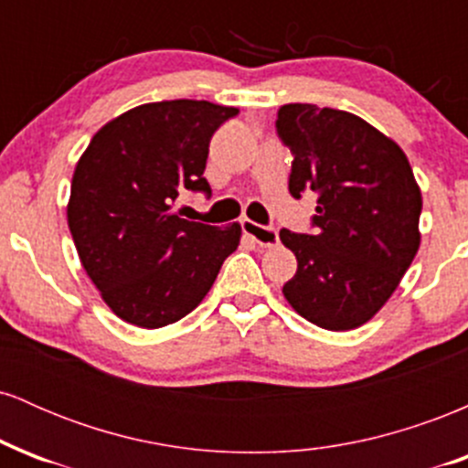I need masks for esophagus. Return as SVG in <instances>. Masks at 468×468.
Instances as JSON below:
<instances>
[{
  "label": "esophagus",
  "instance_id": "obj_1",
  "mask_svg": "<svg viewBox=\"0 0 468 468\" xmlns=\"http://www.w3.org/2000/svg\"><path fill=\"white\" fill-rule=\"evenodd\" d=\"M241 230H244V235H249L260 249H272L279 241L277 229L261 227V224L252 222V219H241Z\"/></svg>",
  "mask_w": 468,
  "mask_h": 468
}]
</instances>
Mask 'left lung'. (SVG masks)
Returning <instances> with one entry per match:
<instances>
[{
    "instance_id": "1",
    "label": "left lung",
    "mask_w": 468,
    "mask_h": 468,
    "mask_svg": "<svg viewBox=\"0 0 468 468\" xmlns=\"http://www.w3.org/2000/svg\"><path fill=\"white\" fill-rule=\"evenodd\" d=\"M277 132L292 152L288 189L319 193L314 235L279 230L297 257L283 297L332 332L367 324L388 303L420 249L422 196L400 144L361 116L290 103Z\"/></svg>"
}]
</instances>
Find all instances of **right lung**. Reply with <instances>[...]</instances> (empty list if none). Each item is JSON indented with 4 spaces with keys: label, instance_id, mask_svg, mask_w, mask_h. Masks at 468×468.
Masks as SVG:
<instances>
[{
    "label": "right lung",
    "instance_id": "right-lung-1",
    "mask_svg": "<svg viewBox=\"0 0 468 468\" xmlns=\"http://www.w3.org/2000/svg\"><path fill=\"white\" fill-rule=\"evenodd\" d=\"M238 107L208 101L144 103L105 122L80 154L68 200L79 260L107 308L155 330L196 310L241 227L189 222L174 211L185 191H211L208 143Z\"/></svg>",
    "mask_w": 468,
    "mask_h": 468
}]
</instances>
